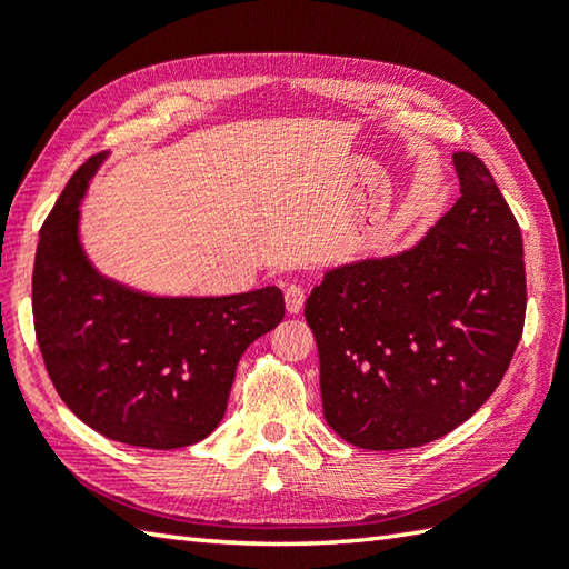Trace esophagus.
Here are the masks:
<instances>
[{"label":"esophagus","instance_id":"esophagus-1","mask_svg":"<svg viewBox=\"0 0 569 569\" xmlns=\"http://www.w3.org/2000/svg\"><path fill=\"white\" fill-rule=\"evenodd\" d=\"M306 306V291L300 288L298 283L286 286V310L291 312V316H298L300 310Z\"/></svg>","mask_w":569,"mask_h":569}]
</instances>
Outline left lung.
I'll return each mask as SVG.
<instances>
[{
	"label": "left lung",
	"instance_id": "1",
	"mask_svg": "<svg viewBox=\"0 0 569 569\" xmlns=\"http://www.w3.org/2000/svg\"><path fill=\"white\" fill-rule=\"evenodd\" d=\"M452 161L462 196L416 247L337 266L306 303L325 420L365 450H406L462 426L521 342V227L475 153Z\"/></svg>",
	"mask_w": 569,
	"mask_h": 569
}]
</instances>
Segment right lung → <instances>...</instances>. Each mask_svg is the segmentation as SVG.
I'll use <instances>...</instances> for the list:
<instances>
[{
    "label": "right lung",
    "mask_w": 569,
    "mask_h": 569,
    "mask_svg": "<svg viewBox=\"0 0 569 569\" xmlns=\"http://www.w3.org/2000/svg\"><path fill=\"white\" fill-rule=\"evenodd\" d=\"M90 156L46 217L33 261V328L58 396L117 442L176 450L220 426L244 349L283 320L276 286L220 298L151 296L84 257L80 200Z\"/></svg>",
    "instance_id": "1"
}]
</instances>
